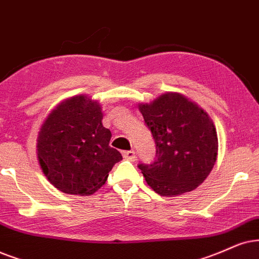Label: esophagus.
Listing matches in <instances>:
<instances>
[{"instance_id":"1","label":"esophagus","mask_w":259,"mask_h":259,"mask_svg":"<svg viewBox=\"0 0 259 259\" xmlns=\"http://www.w3.org/2000/svg\"><path fill=\"white\" fill-rule=\"evenodd\" d=\"M123 156L124 159L130 160V161H135L136 160V155L134 150H125V152H123Z\"/></svg>"}]
</instances>
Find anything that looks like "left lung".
I'll return each instance as SVG.
<instances>
[{"instance_id": "8db88e82", "label": "left lung", "mask_w": 259, "mask_h": 259, "mask_svg": "<svg viewBox=\"0 0 259 259\" xmlns=\"http://www.w3.org/2000/svg\"><path fill=\"white\" fill-rule=\"evenodd\" d=\"M139 109L156 146L155 160L139 165L147 184L161 196L195 190L217 161L218 135L210 117L194 101L172 92L140 104Z\"/></svg>"}]
</instances>
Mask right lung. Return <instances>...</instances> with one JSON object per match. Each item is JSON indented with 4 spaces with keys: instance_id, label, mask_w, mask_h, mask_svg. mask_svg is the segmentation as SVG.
Instances as JSON below:
<instances>
[{
    "instance_id": "right-lung-1",
    "label": "right lung",
    "mask_w": 259,
    "mask_h": 259,
    "mask_svg": "<svg viewBox=\"0 0 259 259\" xmlns=\"http://www.w3.org/2000/svg\"><path fill=\"white\" fill-rule=\"evenodd\" d=\"M97 101L86 96L63 101L40 127L37 154L48 181L64 194L88 196L105 184L122 154L111 148Z\"/></svg>"
}]
</instances>
